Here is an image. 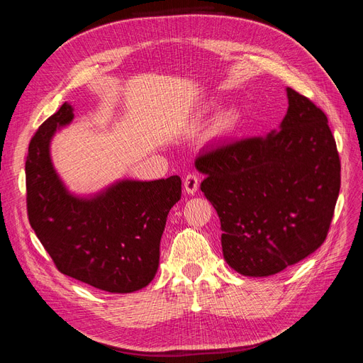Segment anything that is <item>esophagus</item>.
<instances>
[{
  "mask_svg": "<svg viewBox=\"0 0 363 363\" xmlns=\"http://www.w3.org/2000/svg\"><path fill=\"white\" fill-rule=\"evenodd\" d=\"M183 184H184V191L188 192L189 195H194L196 191H199L200 180L195 174H188V175H186Z\"/></svg>",
  "mask_w": 363,
  "mask_h": 363,
  "instance_id": "1",
  "label": "esophagus"
}]
</instances>
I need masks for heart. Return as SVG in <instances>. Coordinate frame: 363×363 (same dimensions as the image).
Instances as JSON below:
<instances>
[{"label":"heart","instance_id":"heart-1","mask_svg":"<svg viewBox=\"0 0 363 363\" xmlns=\"http://www.w3.org/2000/svg\"><path fill=\"white\" fill-rule=\"evenodd\" d=\"M240 123V115L235 108H227L218 115L213 124V133L218 136L232 135Z\"/></svg>","mask_w":363,"mask_h":363}]
</instances>
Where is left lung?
<instances>
[{"label": "left lung", "instance_id": "8db88e82", "mask_svg": "<svg viewBox=\"0 0 363 363\" xmlns=\"http://www.w3.org/2000/svg\"><path fill=\"white\" fill-rule=\"evenodd\" d=\"M288 112L267 136L201 151V191L221 221L225 262L247 277L274 276L320 248L340 188L327 116L286 87Z\"/></svg>", "mask_w": 363, "mask_h": 363}]
</instances>
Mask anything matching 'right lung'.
<instances>
[{
	"instance_id": "obj_1",
	"label": "right lung",
	"mask_w": 363,
	"mask_h": 363,
	"mask_svg": "<svg viewBox=\"0 0 363 363\" xmlns=\"http://www.w3.org/2000/svg\"><path fill=\"white\" fill-rule=\"evenodd\" d=\"M72 119L74 107L63 103L30 142V225L65 276L112 294L139 291L157 272L162 233L182 196V180L121 179L94 194L69 191L54 168L51 140Z\"/></svg>"
}]
</instances>
